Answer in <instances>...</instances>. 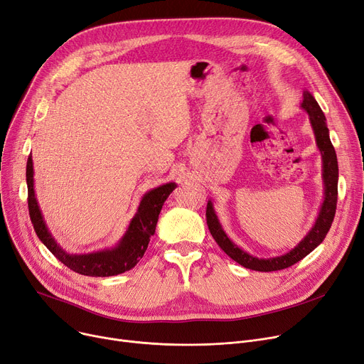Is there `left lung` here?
Here are the masks:
<instances>
[{
	"instance_id": "obj_1",
	"label": "left lung",
	"mask_w": 364,
	"mask_h": 364,
	"mask_svg": "<svg viewBox=\"0 0 364 364\" xmlns=\"http://www.w3.org/2000/svg\"><path fill=\"white\" fill-rule=\"evenodd\" d=\"M301 106L310 114V121L316 134L317 146L321 151V158H323V180H324V202L321 206V211L318 214V218L314 227L311 228V232L305 236V239L286 255L270 258V259L255 258L250 254H246L245 251L239 250V247L227 237L214 213L213 203L208 202L206 205V224L213 237L228 257L250 270L277 272V270L288 269V267L296 264L304 257H307L313 250H316V247L323 242L335 218L336 202H338V159H336L333 144L329 139V128L326 124V118H324L323 110L320 109L318 103L309 91L304 92V100Z\"/></svg>"
}]
</instances>
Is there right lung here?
Wrapping results in <instances>:
<instances>
[{
	"mask_svg": "<svg viewBox=\"0 0 364 364\" xmlns=\"http://www.w3.org/2000/svg\"><path fill=\"white\" fill-rule=\"evenodd\" d=\"M26 183L29 217L33 224L36 236L47 246V250L60 262H63L68 269L73 270L75 273L92 277H107L121 274L132 269V267L140 261V258L144 255L147 250L150 237L156 230L162 205L166 200V198L172 193V190L176 188L174 183H168L146 193L139 206L136 217L132 218L128 227V232L114 250L88 255H69L62 250V247L57 246V243L48 233L40 208H38L33 192V166L31 155L28 158L26 165Z\"/></svg>",
	"mask_w": 364,
	"mask_h": 364,
	"instance_id": "1",
	"label": "right lung"
}]
</instances>
